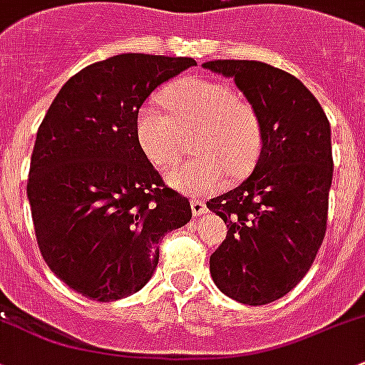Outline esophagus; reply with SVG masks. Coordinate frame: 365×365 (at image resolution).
I'll return each mask as SVG.
<instances>
[{"instance_id": "obj_1", "label": "esophagus", "mask_w": 365, "mask_h": 365, "mask_svg": "<svg viewBox=\"0 0 365 365\" xmlns=\"http://www.w3.org/2000/svg\"><path fill=\"white\" fill-rule=\"evenodd\" d=\"M190 208H192V213L195 217H201V215L206 213V205L201 199H194V201L190 202Z\"/></svg>"}]
</instances>
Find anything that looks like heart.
<instances>
[{"mask_svg":"<svg viewBox=\"0 0 365 365\" xmlns=\"http://www.w3.org/2000/svg\"><path fill=\"white\" fill-rule=\"evenodd\" d=\"M159 105L143 103L136 112L134 136L141 153L159 170L178 159L183 133L194 131L192 159L176 164L166 175L173 189L206 194L225 180L245 175L259 157L262 131L255 110L237 98L225 82L185 76L160 92Z\"/></svg>","mask_w":365,"mask_h":365,"instance_id":"heart-1","label":"heart"}]
</instances>
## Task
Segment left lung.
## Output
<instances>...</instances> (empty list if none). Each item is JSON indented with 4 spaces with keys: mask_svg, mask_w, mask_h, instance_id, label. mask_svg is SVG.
I'll list each match as a JSON object with an SVG mask.
<instances>
[{
    "mask_svg": "<svg viewBox=\"0 0 365 365\" xmlns=\"http://www.w3.org/2000/svg\"><path fill=\"white\" fill-rule=\"evenodd\" d=\"M202 68L234 78L260 122L255 170L206 206L229 229L210 257L213 282L234 301L262 306L304 278L324 241L334 168L331 125L317 98L290 73L234 59Z\"/></svg>",
    "mask_w": 365,
    "mask_h": 365,
    "instance_id": "1",
    "label": "left lung"
}]
</instances>
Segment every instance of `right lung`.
<instances>
[{
	"instance_id": "obj_1",
	"label": "right lung",
	"mask_w": 365,
	"mask_h": 365,
	"mask_svg": "<svg viewBox=\"0 0 365 365\" xmlns=\"http://www.w3.org/2000/svg\"><path fill=\"white\" fill-rule=\"evenodd\" d=\"M192 57L120 53L83 68L41 120L28 197L38 248L71 290L92 301L128 297L150 279L164 234L192 218L134 136L136 112Z\"/></svg>"
}]
</instances>
